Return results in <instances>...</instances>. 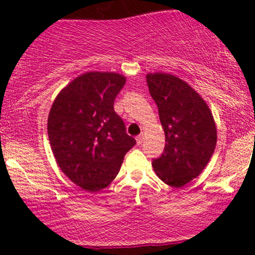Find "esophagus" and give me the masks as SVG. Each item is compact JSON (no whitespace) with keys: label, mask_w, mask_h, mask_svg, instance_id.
Returning a JSON list of instances; mask_svg holds the SVG:
<instances>
[{"label":"esophagus","mask_w":255,"mask_h":255,"mask_svg":"<svg viewBox=\"0 0 255 255\" xmlns=\"http://www.w3.org/2000/svg\"><path fill=\"white\" fill-rule=\"evenodd\" d=\"M135 140H137V144H142L143 140H144V135L139 134L137 138H135Z\"/></svg>","instance_id":"1"}]
</instances>
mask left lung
I'll return each mask as SVG.
<instances>
[{
    "instance_id": "8db88e82",
    "label": "left lung",
    "mask_w": 255,
    "mask_h": 255,
    "mask_svg": "<svg viewBox=\"0 0 255 255\" xmlns=\"http://www.w3.org/2000/svg\"><path fill=\"white\" fill-rule=\"evenodd\" d=\"M146 85L158 106L165 146L153 159L156 175L181 187L201 174L210 161L217 130L206 102L190 85L170 74H148Z\"/></svg>"
}]
</instances>
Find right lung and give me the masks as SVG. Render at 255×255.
<instances>
[{
  "label": "right lung",
  "instance_id": "right-lung-1",
  "mask_svg": "<svg viewBox=\"0 0 255 255\" xmlns=\"http://www.w3.org/2000/svg\"><path fill=\"white\" fill-rule=\"evenodd\" d=\"M125 84L120 74L86 73L61 90L49 112L48 135L56 163L89 192L109 186L135 145L113 109Z\"/></svg>",
  "mask_w": 255,
  "mask_h": 255
}]
</instances>
